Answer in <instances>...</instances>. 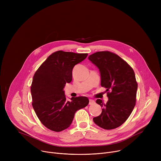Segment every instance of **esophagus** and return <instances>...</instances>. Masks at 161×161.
Wrapping results in <instances>:
<instances>
[{
  "instance_id": "34e87169",
  "label": "esophagus",
  "mask_w": 161,
  "mask_h": 161,
  "mask_svg": "<svg viewBox=\"0 0 161 161\" xmlns=\"http://www.w3.org/2000/svg\"><path fill=\"white\" fill-rule=\"evenodd\" d=\"M95 103H96V102H95L94 100H92V99H89V104H90V105L95 104Z\"/></svg>"
}]
</instances>
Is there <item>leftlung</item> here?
I'll use <instances>...</instances> for the list:
<instances>
[{
    "label": "left lung",
    "mask_w": 161,
    "mask_h": 161,
    "mask_svg": "<svg viewBox=\"0 0 161 161\" xmlns=\"http://www.w3.org/2000/svg\"><path fill=\"white\" fill-rule=\"evenodd\" d=\"M88 59L99 68L101 85L106 88L108 97L106 104L96 101L103 108L93 120L104 129L117 128L127 120L136 105L137 83L134 70L119 55L108 51L94 53Z\"/></svg>",
    "instance_id": "8db88e82"
}]
</instances>
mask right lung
<instances>
[{"label":"right lung","instance_id":"1","mask_svg":"<svg viewBox=\"0 0 161 161\" xmlns=\"http://www.w3.org/2000/svg\"><path fill=\"white\" fill-rule=\"evenodd\" d=\"M87 53L57 51L50 55L36 71L31 86L32 106L47 128L60 132L71 124L76 111L86 106V97L66 100L64 88L73 78V69Z\"/></svg>","mask_w":161,"mask_h":161}]
</instances>
